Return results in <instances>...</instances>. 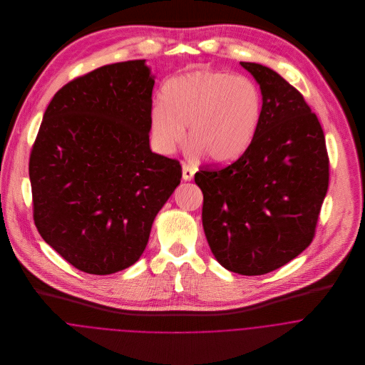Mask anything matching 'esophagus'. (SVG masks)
<instances>
[{
    "label": "esophagus",
    "instance_id": "esophagus-1",
    "mask_svg": "<svg viewBox=\"0 0 365 365\" xmlns=\"http://www.w3.org/2000/svg\"><path fill=\"white\" fill-rule=\"evenodd\" d=\"M194 174H195V170L192 167H190L188 164H182V178L185 181H191L194 178Z\"/></svg>",
    "mask_w": 365,
    "mask_h": 365
}]
</instances>
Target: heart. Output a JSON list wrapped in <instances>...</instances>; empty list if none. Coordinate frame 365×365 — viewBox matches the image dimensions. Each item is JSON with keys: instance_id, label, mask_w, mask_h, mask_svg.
I'll return each mask as SVG.
<instances>
[{"instance_id": "1", "label": "heart", "mask_w": 365, "mask_h": 365, "mask_svg": "<svg viewBox=\"0 0 365 365\" xmlns=\"http://www.w3.org/2000/svg\"><path fill=\"white\" fill-rule=\"evenodd\" d=\"M164 103L150 112V133L157 150L173 153L185 139L190 153L226 163L240 156L260 126L262 100L247 77L200 68L168 80Z\"/></svg>"}]
</instances>
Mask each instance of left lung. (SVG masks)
Listing matches in <instances>:
<instances>
[{
    "instance_id": "8db88e82",
    "label": "left lung",
    "mask_w": 365,
    "mask_h": 365,
    "mask_svg": "<svg viewBox=\"0 0 365 365\" xmlns=\"http://www.w3.org/2000/svg\"><path fill=\"white\" fill-rule=\"evenodd\" d=\"M240 64L260 84L259 130L236 161L200 170L195 182L215 259L232 272L262 275L312 243L329 187V156L304 96L265 66Z\"/></svg>"
}]
</instances>
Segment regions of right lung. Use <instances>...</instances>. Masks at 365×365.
Instances as JSON below:
<instances>
[{"instance_id": "add662e5", "label": "right lung", "mask_w": 365, "mask_h": 365, "mask_svg": "<svg viewBox=\"0 0 365 365\" xmlns=\"http://www.w3.org/2000/svg\"><path fill=\"white\" fill-rule=\"evenodd\" d=\"M155 80L145 60L106 64L53 97L29 157L34 220L80 271L106 275L139 260L158 210L181 181L150 150Z\"/></svg>"}]
</instances>
